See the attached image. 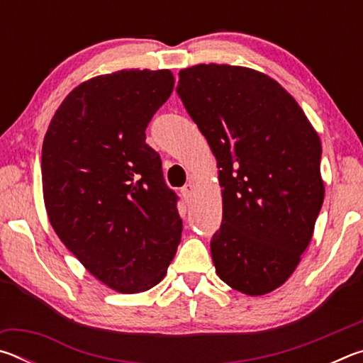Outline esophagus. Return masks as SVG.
Wrapping results in <instances>:
<instances>
[{
	"label": "esophagus",
	"instance_id": "esophagus-1",
	"mask_svg": "<svg viewBox=\"0 0 363 363\" xmlns=\"http://www.w3.org/2000/svg\"><path fill=\"white\" fill-rule=\"evenodd\" d=\"M194 186H192V184H186V186H184L182 189H181V195H182V199L184 200H186V201H189L190 199H192V195H194Z\"/></svg>",
	"mask_w": 363,
	"mask_h": 363
}]
</instances>
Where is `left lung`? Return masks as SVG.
<instances>
[{
    "instance_id": "1",
    "label": "left lung",
    "mask_w": 363,
    "mask_h": 363,
    "mask_svg": "<svg viewBox=\"0 0 363 363\" xmlns=\"http://www.w3.org/2000/svg\"><path fill=\"white\" fill-rule=\"evenodd\" d=\"M176 93L220 168L223 224L210 243L219 279L250 296L272 291L320 213V139L277 82L245 67H190Z\"/></svg>"
}]
</instances>
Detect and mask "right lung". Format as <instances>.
Instances as JSON below:
<instances>
[{"label": "right lung", "instance_id": "1", "mask_svg": "<svg viewBox=\"0 0 363 363\" xmlns=\"http://www.w3.org/2000/svg\"><path fill=\"white\" fill-rule=\"evenodd\" d=\"M169 70H121L79 84L43 143L49 223L77 259L120 293L150 290L181 242L177 200L145 143L173 91Z\"/></svg>", "mask_w": 363, "mask_h": 363}]
</instances>
